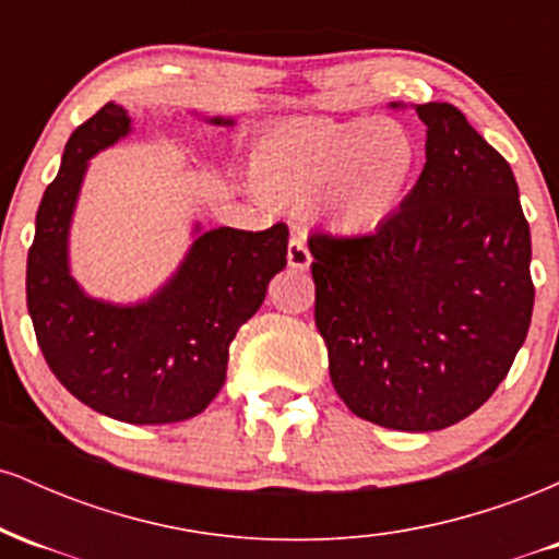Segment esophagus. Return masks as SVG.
<instances>
[{
	"label": "esophagus",
	"mask_w": 559,
	"mask_h": 559,
	"mask_svg": "<svg viewBox=\"0 0 559 559\" xmlns=\"http://www.w3.org/2000/svg\"><path fill=\"white\" fill-rule=\"evenodd\" d=\"M286 260L294 271H307V267H310L312 254L310 249H307L305 236H292V241H288V249H286Z\"/></svg>",
	"instance_id": "obj_1"
}]
</instances>
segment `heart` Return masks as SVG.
<instances>
[{"mask_svg":"<svg viewBox=\"0 0 559 559\" xmlns=\"http://www.w3.org/2000/svg\"><path fill=\"white\" fill-rule=\"evenodd\" d=\"M252 181L275 204H316L338 236H368L400 213L420 168V144L394 118L294 120L262 133Z\"/></svg>","mask_w":559,"mask_h":559,"instance_id":"1","label":"heart"}]
</instances>
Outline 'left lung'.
I'll use <instances>...</instances> for the list:
<instances>
[{"mask_svg":"<svg viewBox=\"0 0 559 559\" xmlns=\"http://www.w3.org/2000/svg\"><path fill=\"white\" fill-rule=\"evenodd\" d=\"M391 110H404L391 102ZM418 183L381 230L312 236L316 323L346 407L376 426H454L504 381L534 312L531 228L507 159L447 102Z\"/></svg>","mask_w":559,"mask_h":559,"instance_id":"obj_1","label":"left lung"}]
</instances>
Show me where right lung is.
Returning a JSON list of instances; mask_svg holds the SVG:
<instances>
[{"label":"right lung","instance_id":"1","mask_svg":"<svg viewBox=\"0 0 559 559\" xmlns=\"http://www.w3.org/2000/svg\"><path fill=\"white\" fill-rule=\"evenodd\" d=\"M191 115L215 128L236 126L223 115ZM131 133L126 107L107 102L68 139L38 204L25 299L44 360L75 400L107 418L163 426L194 418L217 396L236 331L286 267L288 228L207 230L194 221L183 260L150 297H92L70 267V228L92 157Z\"/></svg>","mask_w":559,"mask_h":559}]
</instances>
